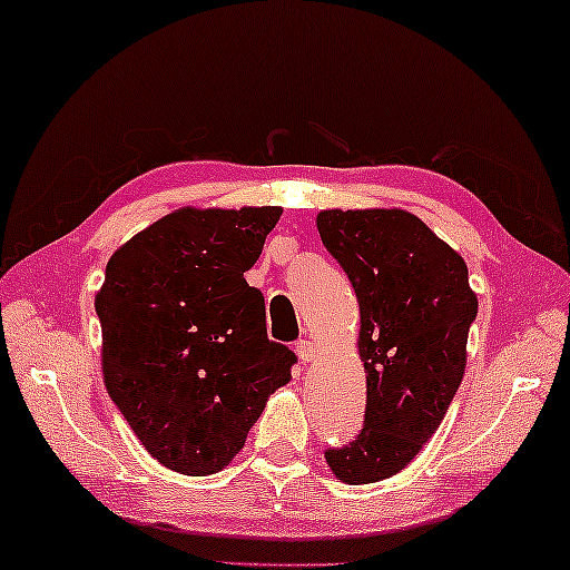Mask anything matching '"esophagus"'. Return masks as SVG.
Returning a JSON list of instances; mask_svg holds the SVG:
<instances>
[{
	"label": "esophagus",
	"mask_w": 570,
	"mask_h": 570,
	"mask_svg": "<svg viewBox=\"0 0 570 570\" xmlns=\"http://www.w3.org/2000/svg\"><path fill=\"white\" fill-rule=\"evenodd\" d=\"M295 352H297V358H301L303 364H311V362H315V356H318V346L313 344V341H297V346H295Z\"/></svg>",
	"instance_id": "obj_1"
}]
</instances>
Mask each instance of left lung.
<instances>
[{"label":"left lung","mask_w":570,"mask_h":570,"mask_svg":"<svg viewBox=\"0 0 570 570\" xmlns=\"http://www.w3.org/2000/svg\"><path fill=\"white\" fill-rule=\"evenodd\" d=\"M318 234L356 293L366 370L364 428L326 461L341 481L372 484L405 469L449 413L479 303L466 262L413 214L334 208Z\"/></svg>","instance_id":"left-lung-1"}]
</instances>
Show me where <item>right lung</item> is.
Listing matches in <instances>:
<instances>
[{
    "label": "right lung",
    "mask_w": 570,
    "mask_h": 570,
    "mask_svg": "<svg viewBox=\"0 0 570 570\" xmlns=\"http://www.w3.org/2000/svg\"><path fill=\"white\" fill-rule=\"evenodd\" d=\"M277 206L180 208L114 252L96 295L109 397L163 466L224 469L297 356L267 338L255 265Z\"/></svg>",
    "instance_id": "obj_1"
}]
</instances>
